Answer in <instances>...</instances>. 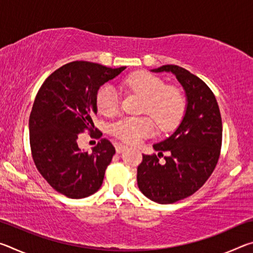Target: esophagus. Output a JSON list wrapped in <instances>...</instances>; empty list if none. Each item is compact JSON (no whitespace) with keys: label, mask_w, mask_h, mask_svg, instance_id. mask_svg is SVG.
Returning a JSON list of instances; mask_svg holds the SVG:
<instances>
[{"label":"esophagus","mask_w":253,"mask_h":253,"mask_svg":"<svg viewBox=\"0 0 253 253\" xmlns=\"http://www.w3.org/2000/svg\"><path fill=\"white\" fill-rule=\"evenodd\" d=\"M127 148V146L126 145H123V144H118L117 146H116V152L118 153V154H121V153H123L124 151H125V149Z\"/></svg>","instance_id":"34e87169"}]
</instances>
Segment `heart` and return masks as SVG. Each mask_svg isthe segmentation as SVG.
<instances>
[{"mask_svg": "<svg viewBox=\"0 0 253 253\" xmlns=\"http://www.w3.org/2000/svg\"><path fill=\"white\" fill-rule=\"evenodd\" d=\"M126 88L144 96L143 111L148 113L161 130H170L181 122L185 100L176 88L164 85L161 78L146 71L132 72L124 80ZM100 113L111 115L118 108V93L113 85L104 84L96 95ZM155 124L148 116L126 117L111 125V132L128 144H137L154 134Z\"/></svg>", "mask_w": 253, "mask_h": 253, "instance_id": "heart-1", "label": "heart"}]
</instances>
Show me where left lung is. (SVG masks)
<instances>
[{
	"instance_id": "left-lung-1",
	"label": "left lung",
	"mask_w": 253,
	"mask_h": 253,
	"mask_svg": "<svg viewBox=\"0 0 253 253\" xmlns=\"http://www.w3.org/2000/svg\"><path fill=\"white\" fill-rule=\"evenodd\" d=\"M153 72H172L186 95V110L169 138L154 145L157 155H143L137 168L142 193L160 204L177 202L194 194L211 176L220 157L222 119L215 96L199 77L182 67L162 66ZM169 151L166 163L159 157Z\"/></svg>"
}]
</instances>
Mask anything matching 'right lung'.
Returning <instances> with one entry per match:
<instances>
[{"label": "right lung", "mask_w": 253, "mask_h": 253, "mask_svg": "<svg viewBox=\"0 0 253 253\" xmlns=\"http://www.w3.org/2000/svg\"><path fill=\"white\" fill-rule=\"evenodd\" d=\"M125 69L74 61L52 72L37 93L29 119L34 164L51 187L68 198H87L104 181L116 152L113 144L101 138L88 153L77 139L84 130L97 131L92 122L97 92Z\"/></svg>", "instance_id": "right-lung-1"}]
</instances>
